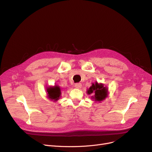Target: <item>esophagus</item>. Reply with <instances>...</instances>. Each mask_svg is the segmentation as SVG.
I'll return each mask as SVG.
<instances>
[{
  "label": "esophagus",
  "instance_id": "34e87169",
  "mask_svg": "<svg viewBox=\"0 0 152 152\" xmlns=\"http://www.w3.org/2000/svg\"><path fill=\"white\" fill-rule=\"evenodd\" d=\"M75 87H76V88H77V89H80V88H81L82 84L81 83H76L75 84Z\"/></svg>",
  "mask_w": 152,
  "mask_h": 152
}]
</instances>
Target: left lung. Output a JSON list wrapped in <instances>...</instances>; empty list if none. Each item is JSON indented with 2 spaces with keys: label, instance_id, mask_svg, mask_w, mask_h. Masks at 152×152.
<instances>
[{
  "label": "left lung",
  "instance_id": "left-lung-1",
  "mask_svg": "<svg viewBox=\"0 0 152 152\" xmlns=\"http://www.w3.org/2000/svg\"><path fill=\"white\" fill-rule=\"evenodd\" d=\"M107 89L105 87H103L102 84H99L97 83L95 84H92V86L90 87L89 89L87 91L88 94H94V97L92 99L95 100V101L100 102L104 100L107 97Z\"/></svg>",
  "mask_w": 152,
  "mask_h": 152
}]
</instances>
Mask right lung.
<instances>
[{
    "instance_id": "add662e5",
    "label": "right lung",
    "mask_w": 152,
    "mask_h": 152,
    "mask_svg": "<svg viewBox=\"0 0 152 152\" xmlns=\"http://www.w3.org/2000/svg\"><path fill=\"white\" fill-rule=\"evenodd\" d=\"M47 91L50 99L54 100H58L61 95V91L59 87L55 86L53 87H50V88H48Z\"/></svg>"
}]
</instances>
